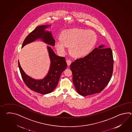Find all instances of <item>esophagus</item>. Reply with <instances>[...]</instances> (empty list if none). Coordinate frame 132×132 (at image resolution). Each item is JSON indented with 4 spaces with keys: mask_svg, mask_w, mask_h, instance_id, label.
<instances>
[{
    "mask_svg": "<svg viewBox=\"0 0 132 132\" xmlns=\"http://www.w3.org/2000/svg\"><path fill=\"white\" fill-rule=\"evenodd\" d=\"M66 62H67L68 66H70V64H71V61H70V60H67L66 61Z\"/></svg>",
    "mask_w": 132,
    "mask_h": 132,
    "instance_id": "34e87169",
    "label": "esophagus"
}]
</instances>
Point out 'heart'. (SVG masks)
Here are the masks:
<instances>
[{
	"mask_svg": "<svg viewBox=\"0 0 132 132\" xmlns=\"http://www.w3.org/2000/svg\"><path fill=\"white\" fill-rule=\"evenodd\" d=\"M61 38V41H56V50L64 54L66 46H69L71 55L76 58L87 55L94 49L97 42V36L94 31L79 28L65 30L62 32Z\"/></svg>",
	"mask_w": 132,
	"mask_h": 132,
	"instance_id": "1",
	"label": "heart"
}]
</instances>
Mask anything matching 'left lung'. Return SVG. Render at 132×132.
I'll return each instance as SVG.
<instances>
[{"mask_svg": "<svg viewBox=\"0 0 132 132\" xmlns=\"http://www.w3.org/2000/svg\"><path fill=\"white\" fill-rule=\"evenodd\" d=\"M113 64L111 49L104 45L72 62L70 69L77 92L85 97L102 91L111 79Z\"/></svg>", "mask_w": 132, "mask_h": 132, "instance_id": "8db88e82", "label": "left lung"}]
</instances>
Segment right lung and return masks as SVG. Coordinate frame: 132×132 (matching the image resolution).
Segmentation results:
<instances>
[{"instance_id":"add662e5","label":"right lung","mask_w":132,"mask_h":132,"mask_svg":"<svg viewBox=\"0 0 132 132\" xmlns=\"http://www.w3.org/2000/svg\"><path fill=\"white\" fill-rule=\"evenodd\" d=\"M51 25H43L36 27L24 39L22 48L37 39H41L45 44L54 46L55 40L51 32L46 31ZM50 57V69L46 76L43 79H35L28 76L21 67L18 61V67L21 75L26 85L30 89L41 94L50 93L55 88L62 72L66 69L67 63L64 57L57 55L50 46H47Z\"/></svg>"}]
</instances>
